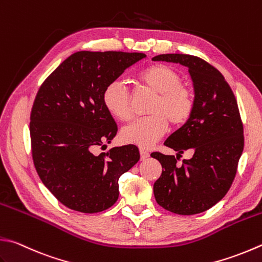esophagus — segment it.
<instances>
[{"label":"esophagus","mask_w":262,"mask_h":262,"mask_svg":"<svg viewBox=\"0 0 262 262\" xmlns=\"http://www.w3.org/2000/svg\"><path fill=\"white\" fill-rule=\"evenodd\" d=\"M148 157H149V152H148L144 148H140V160L141 161H145L147 160Z\"/></svg>","instance_id":"esophagus-1"}]
</instances>
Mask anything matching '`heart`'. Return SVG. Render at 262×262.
Segmentation results:
<instances>
[{"label": "heart", "mask_w": 262, "mask_h": 262, "mask_svg": "<svg viewBox=\"0 0 262 262\" xmlns=\"http://www.w3.org/2000/svg\"><path fill=\"white\" fill-rule=\"evenodd\" d=\"M137 81L156 98L149 108L150 116L138 118L122 129V139L140 147H150L165 135L167 122L179 127L188 122L195 108V97L189 88L181 84L173 68L156 63L141 71ZM102 103L111 115L120 121L132 117L130 92L122 82L113 81L102 91Z\"/></svg>", "instance_id": "1"}]
</instances>
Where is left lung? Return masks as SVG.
Returning a JSON list of instances; mask_svg holds the SVG:
<instances>
[{
  "mask_svg": "<svg viewBox=\"0 0 262 262\" xmlns=\"http://www.w3.org/2000/svg\"><path fill=\"white\" fill-rule=\"evenodd\" d=\"M152 60L188 67L195 90L192 115L164 142L178 151L177 157L160 151L150 155L163 167L154 184L155 199L162 208L177 214L201 213L224 199L237 172L244 148L237 100L223 74L203 59L167 53ZM186 150L194 155L179 165V157Z\"/></svg>",
  "mask_w": 262,
  "mask_h": 262,
  "instance_id": "8db88e82",
  "label": "left lung"
}]
</instances>
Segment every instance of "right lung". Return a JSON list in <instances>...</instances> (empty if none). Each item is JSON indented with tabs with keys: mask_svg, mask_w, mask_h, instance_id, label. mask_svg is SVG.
Returning <instances> with one entry per match:
<instances>
[{
	"mask_svg": "<svg viewBox=\"0 0 262 262\" xmlns=\"http://www.w3.org/2000/svg\"><path fill=\"white\" fill-rule=\"evenodd\" d=\"M145 53L78 51L63 60L36 93L31 112L32 157L52 195L83 213L106 210L118 199V179L139 161L135 145L95 154L116 136L102 103L105 86Z\"/></svg>",
	"mask_w": 262,
	"mask_h": 262,
	"instance_id": "add662e5",
	"label": "right lung"
}]
</instances>
